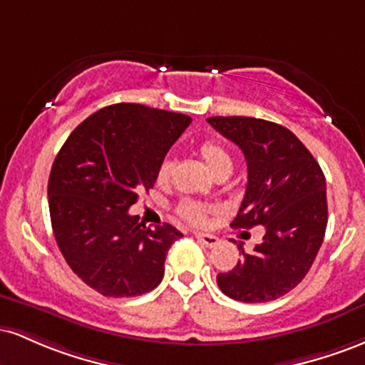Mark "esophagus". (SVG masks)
<instances>
[{"label": "esophagus", "mask_w": 365, "mask_h": 365, "mask_svg": "<svg viewBox=\"0 0 365 365\" xmlns=\"http://www.w3.org/2000/svg\"><path fill=\"white\" fill-rule=\"evenodd\" d=\"M195 238L202 245L209 247V249H212V247H216L217 244H220V238L215 237V235H209V233H197Z\"/></svg>", "instance_id": "obj_1"}]
</instances>
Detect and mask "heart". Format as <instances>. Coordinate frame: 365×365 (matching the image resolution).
I'll list each match as a JSON object with an SVG mask.
<instances>
[{"label":"heart","instance_id":"1","mask_svg":"<svg viewBox=\"0 0 365 365\" xmlns=\"http://www.w3.org/2000/svg\"><path fill=\"white\" fill-rule=\"evenodd\" d=\"M199 154H200V158L206 161L209 170H211L216 177H220V175L232 173V168H233L232 154H230L228 149L223 148L220 142L204 140L199 148ZM171 170H173L171 161H168V159H166V161H163L158 168V183L166 185V183L170 182ZM177 212L183 221L199 226V225H204L207 215L211 212V207L206 206V204H202V202H197V200H183V202L178 206Z\"/></svg>","mask_w":365,"mask_h":365}]
</instances>
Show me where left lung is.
Segmentation results:
<instances>
[{
    "label": "left lung",
    "mask_w": 365,
    "mask_h": 365,
    "mask_svg": "<svg viewBox=\"0 0 365 365\" xmlns=\"http://www.w3.org/2000/svg\"><path fill=\"white\" fill-rule=\"evenodd\" d=\"M221 135L247 161V188L233 228L262 225V244L228 273L220 290L245 304L271 302L297 287L311 269L328 225L326 178L309 149L282 125L249 116H211Z\"/></svg>",
    "instance_id": "8db88e82"
}]
</instances>
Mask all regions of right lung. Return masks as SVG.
<instances>
[{
	"instance_id": "obj_1",
	"label": "right lung",
	"mask_w": 365,
	"mask_h": 365,
	"mask_svg": "<svg viewBox=\"0 0 365 365\" xmlns=\"http://www.w3.org/2000/svg\"><path fill=\"white\" fill-rule=\"evenodd\" d=\"M190 121L144 104H113L83 120L54 158V238L73 273L101 295H144L161 283L166 254L183 235L168 223L148 228L128 209L156 183L159 165Z\"/></svg>"
}]
</instances>
